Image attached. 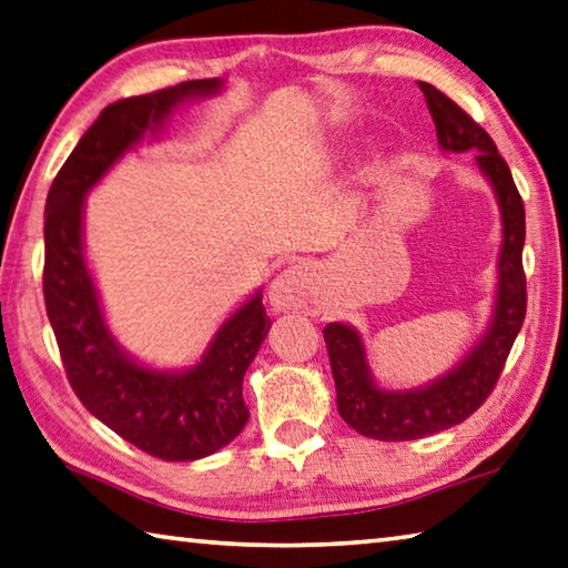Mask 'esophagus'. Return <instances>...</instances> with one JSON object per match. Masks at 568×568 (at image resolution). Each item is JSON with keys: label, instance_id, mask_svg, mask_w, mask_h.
Returning a JSON list of instances; mask_svg holds the SVG:
<instances>
[{"label": "esophagus", "instance_id": "1", "mask_svg": "<svg viewBox=\"0 0 568 568\" xmlns=\"http://www.w3.org/2000/svg\"><path fill=\"white\" fill-rule=\"evenodd\" d=\"M313 285V267H307L303 263L291 265L287 271L275 277V283L271 287V303L275 311H297V307H305V303L311 301Z\"/></svg>", "mask_w": 568, "mask_h": 568}]
</instances>
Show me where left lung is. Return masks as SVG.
Listing matches in <instances>:
<instances>
[{"label":"left lung","mask_w":568,"mask_h":568,"mask_svg":"<svg viewBox=\"0 0 568 568\" xmlns=\"http://www.w3.org/2000/svg\"><path fill=\"white\" fill-rule=\"evenodd\" d=\"M417 84L437 126L439 146L457 153L477 151L479 169L497 191L504 223L499 293L487 335L449 375L425 389H379L369 375L363 339L355 329L343 323H329L323 329L339 417L359 435L379 442L422 439L455 427L474 415L497 387L504 363L527 315V275L521 265L527 215H524V201L514 185L507 161L501 159L489 133L467 111L427 81H417Z\"/></svg>","instance_id":"1"}]
</instances>
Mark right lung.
Listing matches in <instances>:
<instances>
[{
	"instance_id": "1",
	"label": "right lung",
	"mask_w": 568,
	"mask_h": 568,
	"mask_svg": "<svg viewBox=\"0 0 568 568\" xmlns=\"http://www.w3.org/2000/svg\"><path fill=\"white\" fill-rule=\"evenodd\" d=\"M219 89L221 79H195L109 104L59 169L44 209V303L69 385L109 429L166 462L209 457L241 435L251 417L243 375L271 317L255 293L225 320L195 367L171 375L136 365L113 343L101 315L84 263L81 209L91 185L173 106Z\"/></svg>"
}]
</instances>
